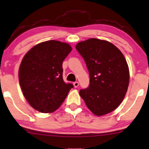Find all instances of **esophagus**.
<instances>
[{
  "label": "esophagus",
  "mask_w": 149,
  "mask_h": 149,
  "mask_svg": "<svg viewBox=\"0 0 149 149\" xmlns=\"http://www.w3.org/2000/svg\"><path fill=\"white\" fill-rule=\"evenodd\" d=\"M73 85H74V88H77V87L79 86V82H77V81H75V82L73 83Z\"/></svg>",
  "instance_id": "34e87169"
}]
</instances>
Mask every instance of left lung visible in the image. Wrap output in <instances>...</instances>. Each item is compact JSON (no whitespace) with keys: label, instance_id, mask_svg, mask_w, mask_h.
I'll list each match as a JSON object with an SVG mask.
<instances>
[{"label":"left lung","instance_id":"left-lung-1","mask_svg":"<svg viewBox=\"0 0 149 149\" xmlns=\"http://www.w3.org/2000/svg\"><path fill=\"white\" fill-rule=\"evenodd\" d=\"M76 49L84 59L90 79L88 88L79 91L81 97L96 116L111 112L124 99L129 86L124 55L111 42L96 38L79 42Z\"/></svg>","mask_w":149,"mask_h":149}]
</instances>
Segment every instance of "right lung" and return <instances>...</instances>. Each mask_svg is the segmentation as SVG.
I'll return each mask as SVG.
<instances>
[{"label":"right lung","mask_w":149,"mask_h":149,"mask_svg":"<svg viewBox=\"0 0 149 149\" xmlns=\"http://www.w3.org/2000/svg\"><path fill=\"white\" fill-rule=\"evenodd\" d=\"M72 51L68 44L50 40L37 44L23 57L18 78L23 95L37 111L51 113L73 88L63 79L62 63Z\"/></svg>","instance_id":"1"}]
</instances>
